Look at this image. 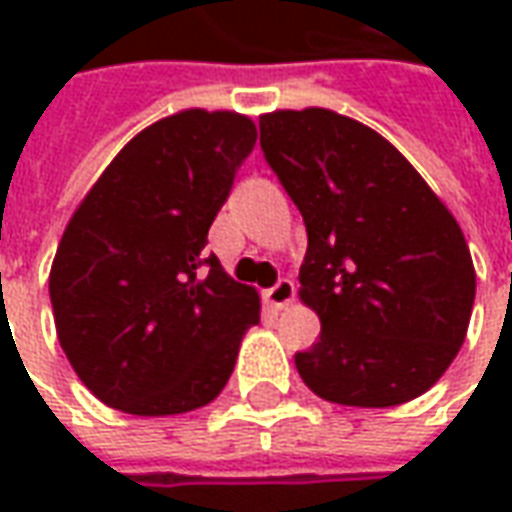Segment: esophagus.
I'll use <instances>...</instances> for the list:
<instances>
[{
    "label": "esophagus",
    "instance_id": "34e87169",
    "mask_svg": "<svg viewBox=\"0 0 512 512\" xmlns=\"http://www.w3.org/2000/svg\"><path fill=\"white\" fill-rule=\"evenodd\" d=\"M293 296H296V285H293L290 279H279L274 288H268L266 293H263V299H266L268 307L277 312L290 307V304H293Z\"/></svg>",
    "mask_w": 512,
    "mask_h": 512
}]
</instances>
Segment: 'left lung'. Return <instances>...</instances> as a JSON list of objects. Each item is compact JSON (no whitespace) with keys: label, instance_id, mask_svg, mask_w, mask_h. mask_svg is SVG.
Returning a JSON list of instances; mask_svg holds the SVG:
<instances>
[{"label":"left lung","instance_id":"left-lung-1","mask_svg":"<svg viewBox=\"0 0 512 512\" xmlns=\"http://www.w3.org/2000/svg\"><path fill=\"white\" fill-rule=\"evenodd\" d=\"M268 164L307 224L299 299L321 340L296 370L329 403L389 408L436 384L472 318L461 224L389 139L332 109L260 115Z\"/></svg>","mask_w":512,"mask_h":512}]
</instances>
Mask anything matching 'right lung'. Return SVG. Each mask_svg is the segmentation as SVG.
<instances>
[{"instance_id":"obj_1","label":"right lung","mask_w":512,"mask_h":512,"mask_svg":"<svg viewBox=\"0 0 512 512\" xmlns=\"http://www.w3.org/2000/svg\"><path fill=\"white\" fill-rule=\"evenodd\" d=\"M255 139L246 115L180 109L142 128L73 211L51 310L76 376L106 406L172 417L230 381L260 296L202 249Z\"/></svg>"}]
</instances>
